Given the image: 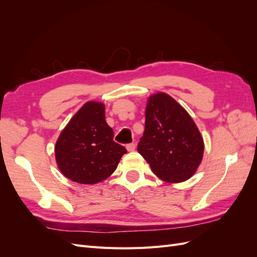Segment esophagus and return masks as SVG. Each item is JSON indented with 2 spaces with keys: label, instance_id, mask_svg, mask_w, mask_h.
<instances>
[{
  "label": "esophagus",
  "instance_id": "34e87169",
  "mask_svg": "<svg viewBox=\"0 0 257 257\" xmlns=\"http://www.w3.org/2000/svg\"><path fill=\"white\" fill-rule=\"evenodd\" d=\"M135 148H136V145H135V144H128V145H126V149H127V151H130V152L134 151Z\"/></svg>",
  "mask_w": 257,
  "mask_h": 257
}]
</instances>
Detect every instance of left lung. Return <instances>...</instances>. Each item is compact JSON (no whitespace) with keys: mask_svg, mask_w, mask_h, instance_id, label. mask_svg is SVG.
<instances>
[{"mask_svg":"<svg viewBox=\"0 0 257 257\" xmlns=\"http://www.w3.org/2000/svg\"><path fill=\"white\" fill-rule=\"evenodd\" d=\"M204 139L184 108L166 93L149 96L144 136L137 150L163 181L190 179L204 155Z\"/></svg>","mask_w":257,"mask_h":257,"instance_id":"left-lung-1","label":"left lung"}]
</instances>
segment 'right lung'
<instances>
[{
    "label": "right lung",
    "mask_w": 257,
    "mask_h": 257,
    "mask_svg": "<svg viewBox=\"0 0 257 257\" xmlns=\"http://www.w3.org/2000/svg\"><path fill=\"white\" fill-rule=\"evenodd\" d=\"M125 153V148L113 142L105 105L94 100L74 114L54 146L60 172L81 184H94L111 176Z\"/></svg>",
    "instance_id": "add662e5"
}]
</instances>
